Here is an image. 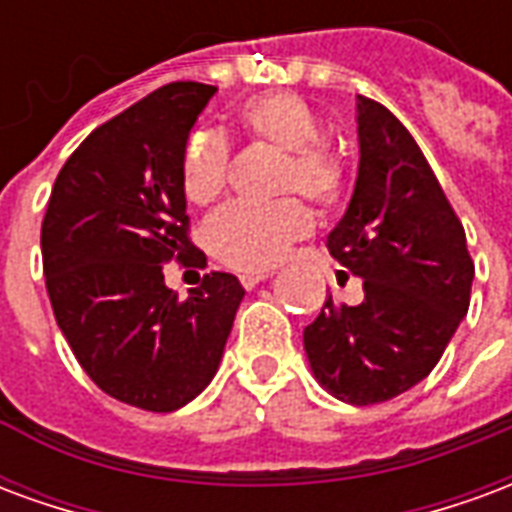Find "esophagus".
<instances>
[{
  "mask_svg": "<svg viewBox=\"0 0 512 512\" xmlns=\"http://www.w3.org/2000/svg\"><path fill=\"white\" fill-rule=\"evenodd\" d=\"M268 277H271V271H249V274H241V285H244L246 290H252L255 285H260V282H266Z\"/></svg>",
  "mask_w": 512,
  "mask_h": 512,
  "instance_id": "1",
  "label": "esophagus"
}]
</instances>
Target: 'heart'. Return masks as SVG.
<instances>
[{"label":"heart","mask_w":512,"mask_h":512,"mask_svg":"<svg viewBox=\"0 0 512 512\" xmlns=\"http://www.w3.org/2000/svg\"><path fill=\"white\" fill-rule=\"evenodd\" d=\"M238 128L257 145L282 150L274 191H301L318 205H334L345 191V164L321 142L323 128L304 98L266 93L238 109ZM230 178V156L216 134H194L180 161L183 194L194 205L219 200ZM315 227L312 211L299 197H279L266 205L235 202L211 216L205 238L227 266L266 271L288 257L290 246Z\"/></svg>","instance_id":"b5f03b06"}]
</instances>
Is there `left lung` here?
Returning a JSON list of instances; mask_svg holds the SVG:
<instances>
[{
	"label": "left lung",
	"mask_w": 512,
	"mask_h": 512,
	"mask_svg": "<svg viewBox=\"0 0 512 512\" xmlns=\"http://www.w3.org/2000/svg\"><path fill=\"white\" fill-rule=\"evenodd\" d=\"M359 175L326 246L365 299L334 304L304 329L318 384L343 403L403 395L436 367L469 310L474 263L461 219L428 158L386 106L356 98Z\"/></svg>",
	"instance_id": "left-lung-1"
}]
</instances>
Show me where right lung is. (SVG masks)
I'll return each instance as SVG.
<instances>
[{
    "instance_id": "1",
    "label": "right lung",
    "mask_w": 512,
    "mask_h": 512,
    "mask_svg": "<svg viewBox=\"0 0 512 512\" xmlns=\"http://www.w3.org/2000/svg\"><path fill=\"white\" fill-rule=\"evenodd\" d=\"M216 87L172 82L95 128L65 161L40 230L51 310L84 373L120 403L175 411L222 362L244 288L211 271L180 301L164 282L189 241L180 161Z\"/></svg>"
}]
</instances>
